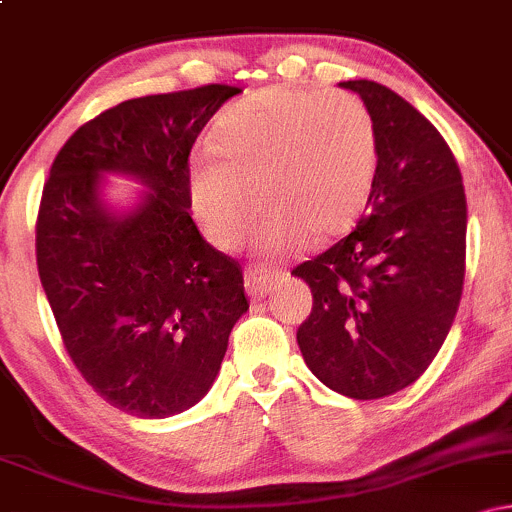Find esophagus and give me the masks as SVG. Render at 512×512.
I'll use <instances>...</instances> for the list:
<instances>
[{
  "label": "esophagus",
  "instance_id": "esophagus-1",
  "mask_svg": "<svg viewBox=\"0 0 512 512\" xmlns=\"http://www.w3.org/2000/svg\"><path fill=\"white\" fill-rule=\"evenodd\" d=\"M281 272L279 269H264V267H250L245 272V291H248L250 298H264L272 286L276 284Z\"/></svg>",
  "mask_w": 512,
  "mask_h": 512
}]
</instances>
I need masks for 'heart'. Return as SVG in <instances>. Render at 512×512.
I'll list each match as a JSON object with an SVG mask.
<instances>
[{"label": "heart", "instance_id": "b5f03b06", "mask_svg": "<svg viewBox=\"0 0 512 512\" xmlns=\"http://www.w3.org/2000/svg\"><path fill=\"white\" fill-rule=\"evenodd\" d=\"M375 170L378 132L361 98L262 88L228 105L211 127V151L192 158V209L219 248H236L257 207V238L276 255L303 236L342 233L368 199Z\"/></svg>", "mask_w": 512, "mask_h": 512}]
</instances>
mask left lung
Returning a JSON list of instances; mask_svg holds the SVG:
<instances>
[{"instance_id":"obj_1","label":"left lung","mask_w":512,"mask_h":512,"mask_svg":"<svg viewBox=\"0 0 512 512\" xmlns=\"http://www.w3.org/2000/svg\"><path fill=\"white\" fill-rule=\"evenodd\" d=\"M378 132V170L356 228L298 264L313 310L301 354L330 390L380 399L414 383L462 298L467 199L450 146L414 105L375 81H344Z\"/></svg>"}]
</instances>
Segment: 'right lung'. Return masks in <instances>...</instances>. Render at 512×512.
<instances>
[{
	"label": "right lung",
	"instance_id": "1",
	"mask_svg": "<svg viewBox=\"0 0 512 512\" xmlns=\"http://www.w3.org/2000/svg\"><path fill=\"white\" fill-rule=\"evenodd\" d=\"M236 93L207 84L115 105L76 129L45 180L35 262L62 344L81 378L132 416L166 419L207 395L248 310L238 260L190 216V151ZM103 169L150 185L132 215L102 209Z\"/></svg>",
	"mask_w": 512,
	"mask_h": 512
}]
</instances>
